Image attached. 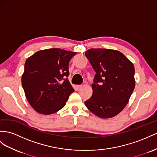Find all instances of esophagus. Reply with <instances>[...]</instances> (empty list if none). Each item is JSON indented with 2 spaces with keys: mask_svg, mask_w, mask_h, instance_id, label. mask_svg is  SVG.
<instances>
[{
  "mask_svg": "<svg viewBox=\"0 0 157 157\" xmlns=\"http://www.w3.org/2000/svg\"><path fill=\"white\" fill-rule=\"evenodd\" d=\"M76 87H77V90H79L82 87V85H78V86H76Z\"/></svg>",
  "mask_w": 157,
  "mask_h": 157,
  "instance_id": "obj_1",
  "label": "esophagus"
}]
</instances>
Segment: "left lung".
<instances>
[{
    "instance_id": "1",
    "label": "left lung",
    "mask_w": 157,
    "mask_h": 157,
    "mask_svg": "<svg viewBox=\"0 0 157 157\" xmlns=\"http://www.w3.org/2000/svg\"><path fill=\"white\" fill-rule=\"evenodd\" d=\"M85 55L96 73L93 94L85 105L99 117H115L127 105L135 89L133 64L115 50L91 48Z\"/></svg>"
}]
</instances>
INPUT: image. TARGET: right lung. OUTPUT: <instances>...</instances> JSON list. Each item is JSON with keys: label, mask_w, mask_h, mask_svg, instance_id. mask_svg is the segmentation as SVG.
I'll list each match as a JSON object with an SVG mask.
<instances>
[{"label": "right lung", "mask_w": 157, "mask_h": 157, "mask_svg": "<svg viewBox=\"0 0 157 157\" xmlns=\"http://www.w3.org/2000/svg\"><path fill=\"white\" fill-rule=\"evenodd\" d=\"M76 52L50 48L27 58L22 85L30 105L38 113L53 114L65 106L74 91L69 80V62Z\"/></svg>", "instance_id": "add662e5"}]
</instances>
